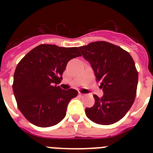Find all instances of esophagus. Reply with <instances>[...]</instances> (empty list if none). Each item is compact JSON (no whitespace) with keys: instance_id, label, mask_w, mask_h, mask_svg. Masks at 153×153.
<instances>
[{"instance_id":"esophagus-1","label":"esophagus","mask_w":153,"mask_h":153,"mask_svg":"<svg viewBox=\"0 0 153 153\" xmlns=\"http://www.w3.org/2000/svg\"><path fill=\"white\" fill-rule=\"evenodd\" d=\"M79 97H84V96H85V94H83V93H79Z\"/></svg>"}]
</instances>
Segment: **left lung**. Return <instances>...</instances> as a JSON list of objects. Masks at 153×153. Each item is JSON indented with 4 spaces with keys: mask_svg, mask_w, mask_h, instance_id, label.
<instances>
[{
    "mask_svg": "<svg viewBox=\"0 0 153 153\" xmlns=\"http://www.w3.org/2000/svg\"><path fill=\"white\" fill-rule=\"evenodd\" d=\"M85 60L91 64L103 96L93 95L95 103L86 108V117L100 125L118 122L134 102L138 72L129 53L109 42H92L79 47Z\"/></svg>",
    "mask_w": 153,
    "mask_h": 153,
    "instance_id": "left-lung-1",
    "label": "left lung"
}]
</instances>
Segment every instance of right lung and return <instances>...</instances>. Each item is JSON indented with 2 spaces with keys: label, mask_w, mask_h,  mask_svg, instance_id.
<instances>
[{
  "label": "right lung",
  "mask_w": 153,
  "mask_h": 153,
  "mask_svg": "<svg viewBox=\"0 0 153 153\" xmlns=\"http://www.w3.org/2000/svg\"><path fill=\"white\" fill-rule=\"evenodd\" d=\"M80 56L77 47L40 44L19 62L13 74V91L18 109L29 122L50 127L64 118L69 102L78 92L62 90L57 84L68 61Z\"/></svg>",
  "instance_id": "right-lung-1"
}]
</instances>
